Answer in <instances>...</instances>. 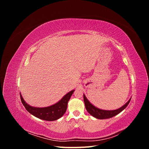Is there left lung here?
Returning <instances> with one entry per match:
<instances>
[{
    "label": "left lung",
    "instance_id": "8db88e82",
    "mask_svg": "<svg viewBox=\"0 0 149 149\" xmlns=\"http://www.w3.org/2000/svg\"><path fill=\"white\" fill-rule=\"evenodd\" d=\"M83 98H84L85 107H86V109L87 111L92 116L94 117V118H96L97 119H104L111 118H112V117H114V116H116L117 114H118L128 106L129 103L130 101V100H131V98H130V100L127 102H126L123 106H122L121 107L119 108V109H118L112 110V111H107V110H102V109H98V108L93 106L92 104L88 100V99L86 98V97L85 96L84 94H83Z\"/></svg>",
    "mask_w": 149,
    "mask_h": 149
}]
</instances>
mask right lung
I'll return each instance as SVG.
<instances>
[{
  "instance_id": "obj_1",
  "label": "right lung",
  "mask_w": 149,
  "mask_h": 149,
  "mask_svg": "<svg viewBox=\"0 0 149 149\" xmlns=\"http://www.w3.org/2000/svg\"><path fill=\"white\" fill-rule=\"evenodd\" d=\"M74 91V90H72L68 93H67L59 102L51 106L46 107H35L30 106L27 103L25 102L22 95H20V99L25 109L31 114L40 119L53 121L60 119L65 113L67 109L68 102L69 101Z\"/></svg>"
}]
</instances>
